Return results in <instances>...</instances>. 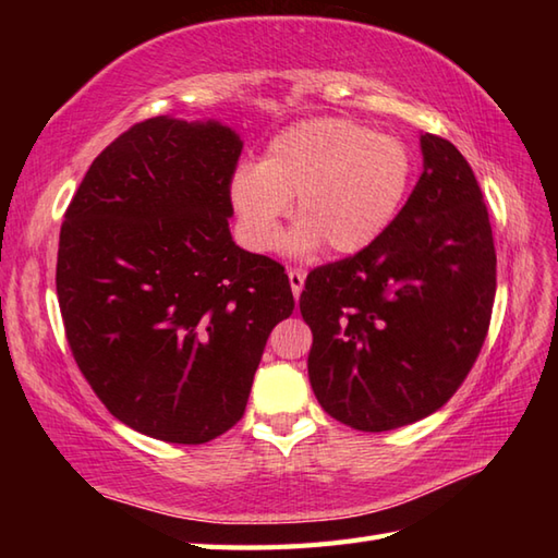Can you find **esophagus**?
<instances>
[{
	"mask_svg": "<svg viewBox=\"0 0 558 558\" xmlns=\"http://www.w3.org/2000/svg\"><path fill=\"white\" fill-rule=\"evenodd\" d=\"M288 278H290V288H292L294 300H298L302 288H304V272H302L300 268H290V270H288Z\"/></svg>",
	"mask_w": 558,
	"mask_h": 558,
	"instance_id": "1",
	"label": "esophagus"
}]
</instances>
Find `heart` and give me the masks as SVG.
Instances as JSON below:
<instances>
[{
    "label": "heart",
    "mask_w": 558,
    "mask_h": 558,
    "mask_svg": "<svg viewBox=\"0 0 558 558\" xmlns=\"http://www.w3.org/2000/svg\"><path fill=\"white\" fill-rule=\"evenodd\" d=\"M412 153L398 136L374 134L352 120L294 124L270 141L260 165L234 172L230 196L246 244L270 252L280 220L294 199L298 228L288 236L292 254L328 244L352 256L374 244L410 192Z\"/></svg>",
    "instance_id": "1"
}]
</instances>
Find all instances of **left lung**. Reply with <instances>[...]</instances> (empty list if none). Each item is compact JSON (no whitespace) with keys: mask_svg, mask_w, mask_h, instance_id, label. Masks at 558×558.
<instances>
[{"mask_svg":"<svg viewBox=\"0 0 558 558\" xmlns=\"http://www.w3.org/2000/svg\"><path fill=\"white\" fill-rule=\"evenodd\" d=\"M424 172L388 230L314 268L300 294L306 366L330 417L388 432L436 412L487 338L496 248L475 172L450 141L422 134Z\"/></svg>","mask_w":558,"mask_h":558,"instance_id":"1","label":"left lung"}]
</instances>
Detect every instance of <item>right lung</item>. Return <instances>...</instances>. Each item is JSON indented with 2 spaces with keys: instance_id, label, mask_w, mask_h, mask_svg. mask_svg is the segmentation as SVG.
Here are the masks:
<instances>
[{
  "instance_id": "add662e5",
  "label": "right lung",
  "mask_w": 558,
  "mask_h": 558,
  "mask_svg": "<svg viewBox=\"0 0 558 558\" xmlns=\"http://www.w3.org/2000/svg\"><path fill=\"white\" fill-rule=\"evenodd\" d=\"M240 153L220 122L150 117L93 160L59 232L81 374L117 420L168 444L242 420L270 330L294 310L286 268L232 242Z\"/></svg>"
}]
</instances>
